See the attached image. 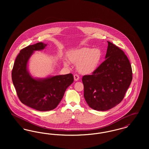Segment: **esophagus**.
I'll use <instances>...</instances> for the list:
<instances>
[{"label":"esophagus","instance_id":"34e87169","mask_svg":"<svg viewBox=\"0 0 149 149\" xmlns=\"http://www.w3.org/2000/svg\"><path fill=\"white\" fill-rule=\"evenodd\" d=\"M74 80H75V81H78V80L79 79V76L78 75V74H75L74 75Z\"/></svg>","mask_w":149,"mask_h":149}]
</instances>
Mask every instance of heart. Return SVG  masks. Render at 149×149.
<instances>
[{
    "instance_id": "obj_1",
    "label": "heart",
    "mask_w": 149,
    "mask_h": 149,
    "mask_svg": "<svg viewBox=\"0 0 149 149\" xmlns=\"http://www.w3.org/2000/svg\"><path fill=\"white\" fill-rule=\"evenodd\" d=\"M102 57V52L98 49L83 48L70 52L69 54L70 61L78 65L79 71L83 74L92 73L97 68ZM66 65H68L65 63Z\"/></svg>"
}]
</instances>
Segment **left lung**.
<instances>
[{
	"label": "left lung",
	"mask_w": 149,
	"mask_h": 149,
	"mask_svg": "<svg viewBox=\"0 0 149 149\" xmlns=\"http://www.w3.org/2000/svg\"><path fill=\"white\" fill-rule=\"evenodd\" d=\"M106 58L92 72L83 77L84 97L89 106L107 111L119 104L132 79L130 62L125 52L108 41Z\"/></svg>",
	"instance_id": "obj_1"
}]
</instances>
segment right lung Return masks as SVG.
Returning a JSON list of instances; mask_svg holds the SVG:
<instances>
[{"label": "right lung", "instance_id": "add662e5", "mask_svg": "<svg viewBox=\"0 0 149 149\" xmlns=\"http://www.w3.org/2000/svg\"><path fill=\"white\" fill-rule=\"evenodd\" d=\"M46 45L38 42L22 49L15 58L12 71V81L20 101L40 111L55 109L61 102L67 88L74 81L72 74L43 80L30 76L27 70L29 57L34 51L42 50Z\"/></svg>", "mask_w": 149, "mask_h": 149}]
</instances>
